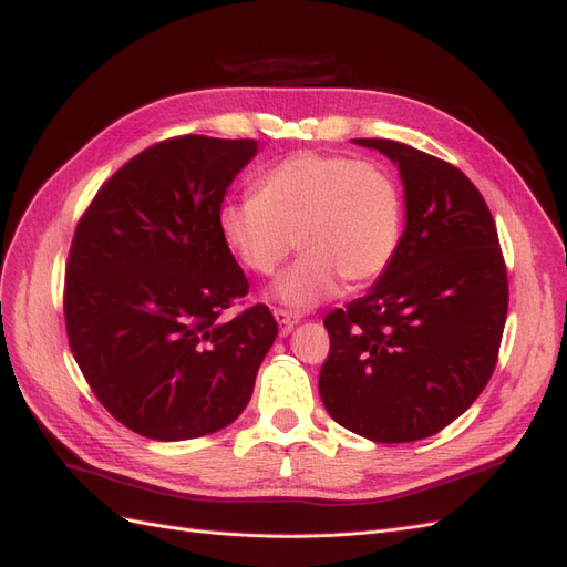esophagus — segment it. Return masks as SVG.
<instances>
[{
    "label": "esophagus",
    "mask_w": 567,
    "mask_h": 567,
    "mask_svg": "<svg viewBox=\"0 0 567 567\" xmlns=\"http://www.w3.org/2000/svg\"><path fill=\"white\" fill-rule=\"evenodd\" d=\"M274 319H277V323H279L281 336H288L290 331H293V326L300 321L298 315L288 312V310H274Z\"/></svg>",
    "instance_id": "1"
}]
</instances>
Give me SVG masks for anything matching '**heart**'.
<instances>
[{
  "label": "heart",
  "mask_w": 567,
  "mask_h": 567,
  "mask_svg": "<svg viewBox=\"0 0 567 567\" xmlns=\"http://www.w3.org/2000/svg\"><path fill=\"white\" fill-rule=\"evenodd\" d=\"M404 203L379 163L298 151L255 182V196L217 213L221 241L248 271L269 277L298 246L302 255L271 286V298L310 310L342 279L364 286L388 269L402 238Z\"/></svg>",
  "instance_id": "1"
}]
</instances>
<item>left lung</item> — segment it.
I'll list each match as a JSON object with an SVG mask.
<instances>
[{
    "label": "left lung",
    "instance_id": "obj_1",
    "mask_svg": "<svg viewBox=\"0 0 567 567\" xmlns=\"http://www.w3.org/2000/svg\"><path fill=\"white\" fill-rule=\"evenodd\" d=\"M352 142L398 165L404 231L369 293L323 319L331 352L319 394L348 431L414 442L485 390L506 323V267L487 203L458 167L400 142Z\"/></svg>",
    "mask_w": 567,
    "mask_h": 567
}]
</instances>
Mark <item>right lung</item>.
<instances>
[{"label":"right lung","mask_w":567,"mask_h":567,"mask_svg":"<svg viewBox=\"0 0 567 567\" xmlns=\"http://www.w3.org/2000/svg\"><path fill=\"white\" fill-rule=\"evenodd\" d=\"M252 140L186 134L142 151L99 188L65 267V329L111 416L148 440L221 431L246 409L279 326L248 293L217 213Z\"/></svg>","instance_id":"add662e5"}]
</instances>
